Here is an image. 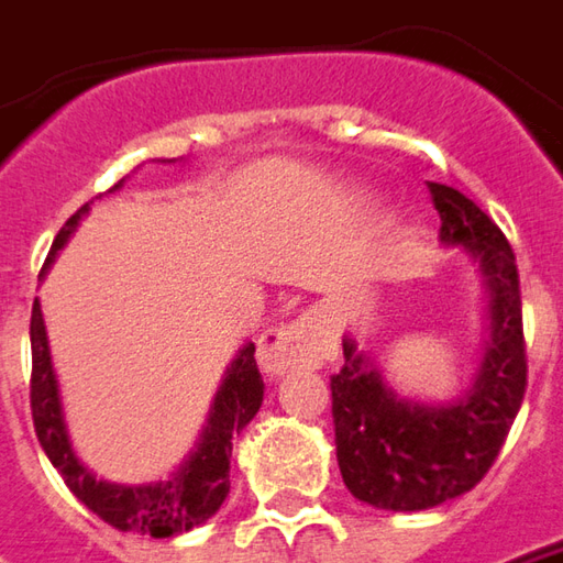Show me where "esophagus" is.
Instances as JSON below:
<instances>
[{
  "mask_svg": "<svg viewBox=\"0 0 563 563\" xmlns=\"http://www.w3.org/2000/svg\"><path fill=\"white\" fill-rule=\"evenodd\" d=\"M328 331L319 319H297L288 325L269 328L260 338L256 362L269 378H285L290 372H312L325 360Z\"/></svg>",
  "mask_w": 563,
  "mask_h": 563,
  "instance_id": "esophagus-1",
  "label": "esophagus"
}]
</instances>
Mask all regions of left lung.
<instances>
[{
  "label": "left lung",
  "mask_w": 563,
  "mask_h": 563,
  "mask_svg": "<svg viewBox=\"0 0 563 563\" xmlns=\"http://www.w3.org/2000/svg\"><path fill=\"white\" fill-rule=\"evenodd\" d=\"M440 241L484 275V360L465 394L446 402L399 396L356 341L343 338L331 375L334 446L346 489L384 511H424L465 496L493 467L527 390V350L515 251L477 203L431 183Z\"/></svg>",
  "instance_id": "8db88e82"
}]
</instances>
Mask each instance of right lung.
Returning a JSON list of instances; mask_svg holds the SVG:
<instances>
[{
	"label": "right lung",
	"mask_w": 563,
	"mask_h": 563,
	"mask_svg": "<svg viewBox=\"0 0 563 563\" xmlns=\"http://www.w3.org/2000/svg\"><path fill=\"white\" fill-rule=\"evenodd\" d=\"M164 164H176V161H164ZM120 185H123V179L111 191H117ZM89 203H82L77 213L64 222L62 232L55 235L43 275L48 263L55 260V254L67 244V238L77 232L79 220L89 213ZM30 350H33L30 409H33V428L40 437V446L45 449L48 462L58 467L67 489L92 515H98L104 523H111L114 530H123V533L167 539L188 533L191 527H201L203 520H210L220 511V505L229 496L232 440L260 412L263 390H266L263 375L256 368L254 343H244L232 365L225 368L220 390L213 396V406L207 415V424H203L195 449L188 452V459L176 471H169L164 481H151V484L98 481L96 474L79 462L74 443H70V433H67V421H64L62 387H58L55 365H52V350H48L40 300H33V316H30Z\"/></svg>",
	"instance_id": "right-lung-1"
}]
</instances>
